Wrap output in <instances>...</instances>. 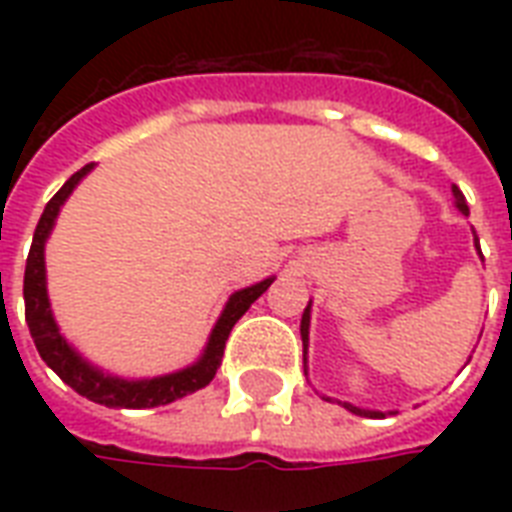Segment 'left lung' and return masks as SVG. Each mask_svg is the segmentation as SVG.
<instances>
[{"label":"left lung","instance_id":"1","mask_svg":"<svg viewBox=\"0 0 512 512\" xmlns=\"http://www.w3.org/2000/svg\"><path fill=\"white\" fill-rule=\"evenodd\" d=\"M454 193V199H457V207H460V212H465L468 215V201H465V196H462V191L454 185L452 188ZM478 241V239H476ZM308 324H311V305L305 308L303 313V321H300V335H303V348H305V342H308ZM350 409V412H356V414H369V417H382V412H364V409H356V406H350L345 404Z\"/></svg>","mask_w":512,"mask_h":512}]
</instances>
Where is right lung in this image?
<instances>
[{
	"mask_svg": "<svg viewBox=\"0 0 512 512\" xmlns=\"http://www.w3.org/2000/svg\"><path fill=\"white\" fill-rule=\"evenodd\" d=\"M90 170L92 164H84L82 170L68 177L63 188L47 201V207H44L42 217L36 223L34 241H31V252H28L26 260V276H23V300H26L28 332L34 337V345L44 364L50 366L52 372L58 374L66 385H71L79 396H87L95 404L111 406V409H151V406H164L175 401V398L188 396L193 390L204 388V385L212 382L217 366L223 361L225 340L231 335L233 324L249 311V305L255 303L265 289L271 287L273 279H265L260 284H255V287H247L236 292V295H231L223 316L217 319L215 329L209 335L204 356L193 366L183 369V372L135 382L116 380V377L100 374L98 369H92L87 361L76 356L74 350L68 348V342L60 337L58 327H55V319H52L50 300H47V287H44V241L50 236L55 217H58L63 201L68 199V193L74 191L76 183Z\"/></svg>",
	"mask_w": 512,
	"mask_h": 512,
	"instance_id": "obj_1",
	"label": "right lung"
}]
</instances>
